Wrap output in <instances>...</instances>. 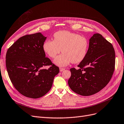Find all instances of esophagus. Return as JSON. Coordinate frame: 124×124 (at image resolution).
<instances>
[{
    "label": "esophagus",
    "mask_w": 124,
    "mask_h": 124,
    "mask_svg": "<svg viewBox=\"0 0 124 124\" xmlns=\"http://www.w3.org/2000/svg\"><path fill=\"white\" fill-rule=\"evenodd\" d=\"M64 70H65V69H63V68H60V71H63Z\"/></svg>",
    "instance_id": "esophagus-1"
}]
</instances>
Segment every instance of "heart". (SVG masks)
Here are the masks:
<instances>
[{
  "label": "heart",
  "mask_w": 124,
  "mask_h": 124,
  "mask_svg": "<svg viewBox=\"0 0 124 124\" xmlns=\"http://www.w3.org/2000/svg\"><path fill=\"white\" fill-rule=\"evenodd\" d=\"M54 40L47 39L43 50L51 58H54L61 50L63 53L55 58L54 63L63 67L70 62L78 63L83 61L89 47L88 39L77 33L68 31H59L54 35Z\"/></svg>",
  "instance_id": "1"
}]
</instances>
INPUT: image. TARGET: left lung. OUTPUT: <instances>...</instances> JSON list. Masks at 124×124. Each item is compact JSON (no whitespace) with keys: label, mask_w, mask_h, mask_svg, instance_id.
<instances>
[{"label":"left lung","mask_w":124,"mask_h":124,"mask_svg":"<svg viewBox=\"0 0 124 124\" xmlns=\"http://www.w3.org/2000/svg\"><path fill=\"white\" fill-rule=\"evenodd\" d=\"M115 54L110 43L99 33L89 39V47L85 58L78 70L70 69L68 81L70 89L82 96L95 94L105 87L112 76Z\"/></svg>","instance_id":"1"}]
</instances>
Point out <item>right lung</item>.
<instances>
[{"mask_svg":"<svg viewBox=\"0 0 124 124\" xmlns=\"http://www.w3.org/2000/svg\"><path fill=\"white\" fill-rule=\"evenodd\" d=\"M47 37L39 32L20 38L8 50L7 70L13 85L26 97L38 98L51 89L59 69L46 57L43 44ZM51 65L48 69L43 67Z\"/></svg>","mask_w":124,"mask_h":124,"instance_id":"right-lung-1","label":"right lung"}]
</instances>
